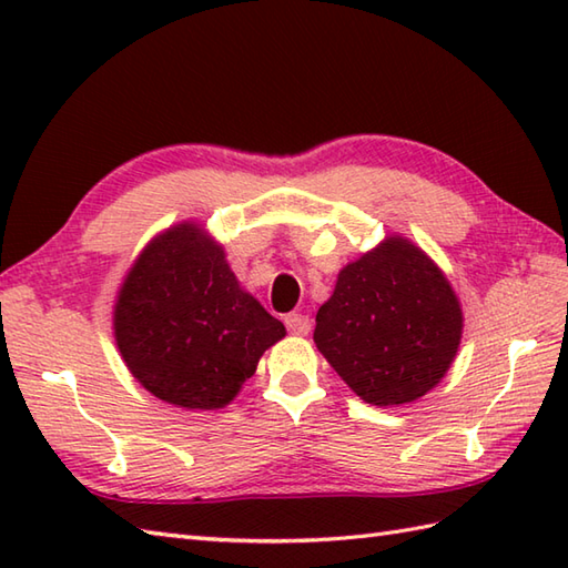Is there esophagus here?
<instances>
[{"label":"esophagus","instance_id":"1","mask_svg":"<svg viewBox=\"0 0 568 568\" xmlns=\"http://www.w3.org/2000/svg\"><path fill=\"white\" fill-rule=\"evenodd\" d=\"M285 327H287V332L295 334V336H305L312 329V320L307 315H287Z\"/></svg>","mask_w":568,"mask_h":568}]
</instances>
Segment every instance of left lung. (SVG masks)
Masks as SVG:
<instances>
[{"label": "left lung", "instance_id": "left-lung-1", "mask_svg": "<svg viewBox=\"0 0 568 568\" xmlns=\"http://www.w3.org/2000/svg\"><path fill=\"white\" fill-rule=\"evenodd\" d=\"M464 315L425 251L388 236L336 277L315 344L361 400L413 403L437 385L462 342Z\"/></svg>", "mask_w": 568, "mask_h": 568}]
</instances>
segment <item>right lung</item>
Here are the masks:
<instances>
[{"label":"right lung","instance_id":"right-lung-1","mask_svg":"<svg viewBox=\"0 0 568 568\" xmlns=\"http://www.w3.org/2000/svg\"><path fill=\"white\" fill-rule=\"evenodd\" d=\"M285 327L241 291L224 248L197 224L141 251L114 305V339L134 378L185 409L229 405Z\"/></svg>","mask_w":568,"mask_h":568}]
</instances>
